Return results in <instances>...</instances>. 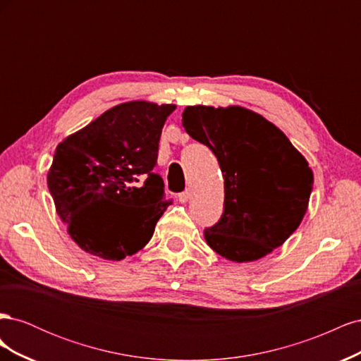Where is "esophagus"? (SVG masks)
Masks as SVG:
<instances>
[{"label": "esophagus", "mask_w": 361, "mask_h": 361, "mask_svg": "<svg viewBox=\"0 0 361 361\" xmlns=\"http://www.w3.org/2000/svg\"><path fill=\"white\" fill-rule=\"evenodd\" d=\"M178 199H179V202H180V203H187V202H188V199H190V191L187 190V191L180 192V194L178 195Z\"/></svg>", "instance_id": "34e87169"}]
</instances>
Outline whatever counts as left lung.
<instances>
[{
    "instance_id": "8db88e82",
    "label": "left lung",
    "mask_w": 361,
    "mask_h": 361,
    "mask_svg": "<svg viewBox=\"0 0 361 361\" xmlns=\"http://www.w3.org/2000/svg\"><path fill=\"white\" fill-rule=\"evenodd\" d=\"M187 134L212 150L224 178V211L204 228L215 253L251 262L297 231L307 211L313 173L281 130L243 106H187Z\"/></svg>"
}]
</instances>
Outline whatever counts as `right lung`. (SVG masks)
I'll return each instance as SVG.
<instances>
[{"instance_id": "obj_1", "label": "right lung", "mask_w": 361, "mask_h": 361, "mask_svg": "<svg viewBox=\"0 0 361 361\" xmlns=\"http://www.w3.org/2000/svg\"><path fill=\"white\" fill-rule=\"evenodd\" d=\"M174 108L120 104L57 146L48 188L69 235L87 253L122 260L150 241L171 204L154 167Z\"/></svg>"}]
</instances>
